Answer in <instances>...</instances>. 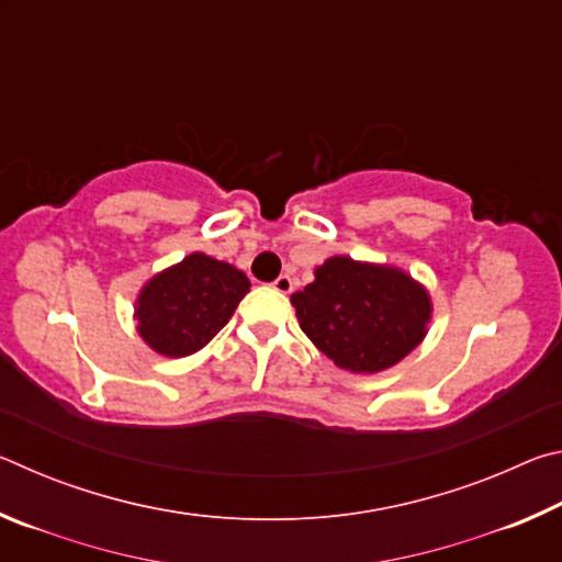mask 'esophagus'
Masks as SVG:
<instances>
[{
    "instance_id": "esophagus-1",
    "label": "esophagus",
    "mask_w": 562,
    "mask_h": 562,
    "mask_svg": "<svg viewBox=\"0 0 562 562\" xmlns=\"http://www.w3.org/2000/svg\"><path fill=\"white\" fill-rule=\"evenodd\" d=\"M272 288L278 290L280 294H290L292 292V278H290V274H280V278L272 282Z\"/></svg>"
}]
</instances>
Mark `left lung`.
Listing matches in <instances>:
<instances>
[{
  "label": "left lung",
  "mask_w": 562,
  "mask_h": 562,
  "mask_svg": "<svg viewBox=\"0 0 562 562\" xmlns=\"http://www.w3.org/2000/svg\"><path fill=\"white\" fill-rule=\"evenodd\" d=\"M290 302L312 345L351 374L384 372L412 355L434 312L429 290L406 270L349 255L317 265Z\"/></svg>",
  "instance_id": "obj_1"
}]
</instances>
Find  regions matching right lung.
Wrapping results in <instances>:
<instances>
[{
	"label": "right lung",
	"instance_id": "1",
	"mask_svg": "<svg viewBox=\"0 0 562 562\" xmlns=\"http://www.w3.org/2000/svg\"><path fill=\"white\" fill-rule=\"evenodd\" d=\"M247 292L250 280L235 265L190 252L138 290L136 331L160 357H190L227 325Z\"/></svg>",
	"mask_w": 562,
	"mask_h": 562
}]
</instances>
